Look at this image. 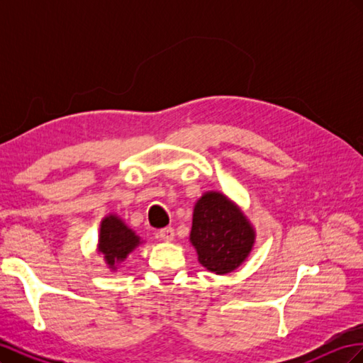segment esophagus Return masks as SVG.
Masks as SVG:
<instances>
[{
  "instance_id": "obj_1",
  "label": "esophagus",
  "mask_w": 363,
  "mask_h": 363,
  "mask_svg": "<svg viewBox=\"0 0 363 363\" xmlns=\"http://www.w3.org/2000/svg\"><path fill=\"white\" fill-rule=\"evenodd\" d=\"M159 236L162 240H164V242H171V240L174 239V228L172 227L162 228L159 232Z\"/></svg>"
}]
</instances>
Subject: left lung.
I'll return each mask as SVG.
<instances>
[{
    "instance_id": "obj_1",
    "label": "left lung",
    "mask_w": 363,
    "mask_h": 363,
    "mask_svg": "<svg viewBox=\"0 0 363 363\" xmlns=\"http://www.w3.org/2000/svg\"><path fill=\"white\" fill-rule=\"evenodd\" d=\"M256 239L244 212L221 192H206L194 207L191 244L199 262L215 274L242 265Z\"/></svg>"
}]
</instances>
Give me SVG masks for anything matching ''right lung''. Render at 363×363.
<instances>
[{
	"label": "right lung",
	"instance_id": "right-lung-1",
	"mask_svg": "<svg viewBox=\"0 0 363 363\" xmlns=\"http://www.w3.org/2000/svg\"><path fill=\"white\" fill-rule=\"evenodd\" d=\"M140 244V238L116 215L106 216L100 225L98 251L112 271Z\"/></svg>",
	"mask_w": 363,
	"mask_h": 363
}]
</instances>
